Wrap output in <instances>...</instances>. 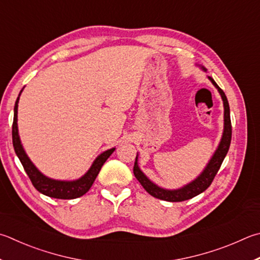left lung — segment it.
<instances>
[{
  "label": "left lung",
  "mask_w": 260,
  "mask_h": 260,
  "mask_svg": "<svg viewBox=\"0 0 260 260\" xmlns=\"http://www.w3.org/2000/svg\"><path fill=\"white\" fill-rule=\"evenodd\" d=\"M209 79L211 81V83L218 88L221 99H223V102H224V133H223V138H221L220 143L218 145V149L216 150L215 154L212 155V158L209 161V164L207 165L205 171L202 172L201 175L198 177L196 181L187 184L186 186L178 188V190H173V191L165 190V188L159 187L151 182L150 179H148V177H146L144 174L140 171L138 162H136L138 157H136L134 168H133L134 175L136 178H138V181L141 183V185L144 187V190L148 192L149 194L157 198V199L169 201V202H179V201H185L188 199H192V198H194L196 196L200 194V193L206 191L207 188L210 186L211 182L214 181L216 174L218 173L221 164H223L225 155L228 154V151L230 149V144H231V139H232V124H231L229 101H228V98L225 95V93L223 92V89L216 84V82L211 77H209Z\"/></svg>",
  "instance_id": "8db88e82"
}]
</instances>
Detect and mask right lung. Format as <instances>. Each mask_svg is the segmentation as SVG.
Returning a JSON list of instances; mask_svg holds the SVG:
<instances>
[{"instance_id":"obj_1","label":"right lung","mask_w":260,"mask_h":260,"mask_svg":"<svg viewBox=\"0 0 260 260\" xmlns=\"http://www.w3.org/2000/svg\"><path fill=\"white\" fill-rule=\"evenodd\" d=\"M18 100L17 99L15 105V116H13V124H12V143L13 148H15L16 154L18 155L19 160H20L23 169L27 173L28 177L32 183V185L37 191L43 193V194L55 198V199H76L84 196L89 188H91L92 184L95 181L98 174L100 173L101 167L103 164L107 161V159L110 157L111 153L114 152L115 149L107 150L105 152L101 153L93 162L92 167L89 171L85 174V175L77 179V181L73 182H63V181H55V179H51L49 177L44 176L43 174L37 171V168L32 165V162L27 157V154L20 142L18 134V125H17V114H18Z\"/></svg>"}]
</instances>
